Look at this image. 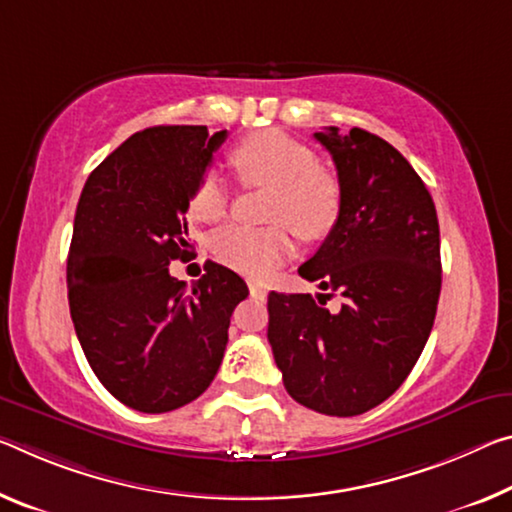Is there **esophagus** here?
Returning <instances> with one entry per match:
<instances>
[{"label":"esophagus","mask_w":512,"mask_h":512,"mask_svg":"<svg viewBox=\"0 0 512 512\" xmlns=\"http://www.w3.org/2000/svg\"><path fill=\"white\" fill-rule=\"evenodd\" d=\"M248 287H250V294L253 296H257V298H266V294H269V291H266V287L264 285H259V282H248Z\"/></svg>","instance_id":"obj_1"}]
</instances>
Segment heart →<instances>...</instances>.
I'll return each mask as SVG.
<instances>
[{"mask_svg": "<svg viewBox=\"0 0 512 512\" xmlns=\"http://www.w3.org/2000/svg\"><path fill=\"white\" fill-rule=\"evenodd\" d=\"M232 166L250 184L271 186L266 218L271 227H225L214 237L216 257L234 269L262 275L291 253L289 227L303 239L332 230L342 209V186L319 166L312 148L278 129H262L241 139L230 152ZM227 212V189L218 175L202 177L191 198L198 221L216 223Z\"/></svg>", "mask_w": 512, "mask_h": 512, "instance_id": "heart-1", "label": "heart"}]
</instances>
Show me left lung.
Instances as JSON below:
<instances>
[{
	"label": "left lung",
	"mask_w": 512,
	"mask_h": 512,
	"mask_svg": "<svg viewBox=\"0 0 512 512\" xmlns=\"http://www.w3.org/2000/svg\"><path fill=\"white\" fill-rule=\"evenodd\" d=\"M332 154L342 209L300 264L312 294H269V344L285 389L305 408L355 417L389 399L433 330L442 287L440 225L431 193L403 154L353 127L314 132ZM332 290L345 298L330 313Z\"/></svg>",
	"instance_id": "obj_1"
}]
</instances>
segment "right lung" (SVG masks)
Listing matches in <instances>:
<instances>
[{"label":"right lung","mask_w":512,"mask_h":512,"mask_svg":"<svg viewBox=\"0 0 512 512\" xmlns=\"http://www.w3.org/2000/svg\"><path fill=\"white\" fill-rule=\"evenodd\" d=\"M227 132H136L81 191L68 253L70 316L100 383L148 415L196 401L221 367L230 316L248 287L216 262L186 289L168 273L189 255L186 209Z\"/></svg>","instance_id":"1"}]
</instances>
